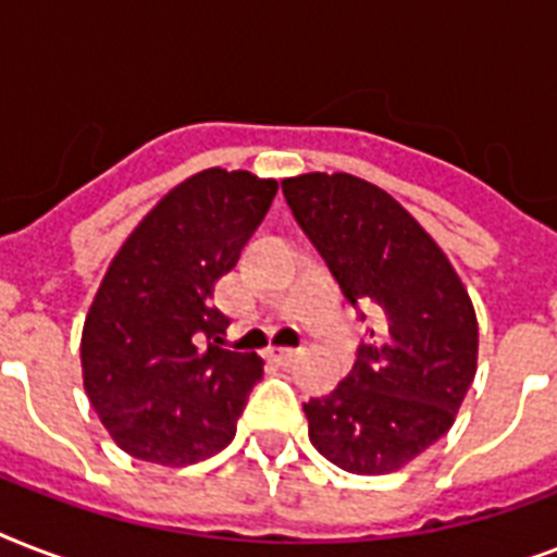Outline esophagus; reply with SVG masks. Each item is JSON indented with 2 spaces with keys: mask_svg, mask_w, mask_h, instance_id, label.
<instances>
[{
  "mask_svg": "<svg viewBox=\"0 0 557 557\" xmlns=\"http://www.w3.org/2000/svg\"><path fill=\"white\" fill-rule=\"evenodd\" d=\"M300 352H304V349L274 347L271 349V358H274V361H280V364H292V361H297V358H300Z\"/></svg>",
  "mask_w": 557,
  "mask_h": 557,
  "instance_id": "obj_1",
  "label": "esophagus"
}]
</instances>
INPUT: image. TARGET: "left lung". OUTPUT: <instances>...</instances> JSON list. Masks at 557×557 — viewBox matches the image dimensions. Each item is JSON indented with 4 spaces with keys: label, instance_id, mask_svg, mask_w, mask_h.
I'll list each match as a JSON object with an SVG mask.
<instances>
[{
    "label": "left lung",
    "instance_id": "1",
    "mask_svg": "<svg viewBox=\"0 0 557 557\" xmlns=\"http://www.w3.org/2000/svg\"><path fill=\"white\" fill-rule=\"evenodd\" d=\"M297 225L375 326L330 396L304 405L318 454L393 474L450 431L476 375V314L436 239L387 190L349 173L283 178Z\"/></svg>",
    "mask_w": 557,
    "mask_h": 557
}]
</instances>
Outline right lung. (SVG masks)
Listing matches in <instances>:
<instances>
[{"mask_svg": "<svg viewBox=\"0 0 557 557\" xmlns=\"http://www.w3.org/2000/svg\"><path fill=\"white\" fill-rule=\"evenodd\" d=\"M274 193V178L248 170H201L173 187L109 262L83 323V387L129 457L182 468L236 436L262 358L216 347L227 318L213 288Z\"/></svg>", "mask_w": 557, "mask_h": 557, "instance_id": "right-lung-1", "label": "right lung"}]
</instances>
